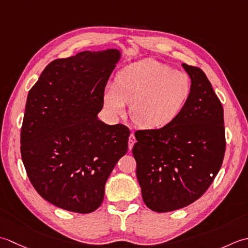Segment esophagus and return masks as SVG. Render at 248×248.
<instances>
[{"instance_id": "1", "label": "esophagus", "mask_w": 248, "mask_h": 248, "mask_svg": "<svg viewBox=\"0 0 248 248\" xmlns=\"http://www.w3.org/2000/svg\"><path fill=\"white\" fill-rule=\"evenodd\" d=\"M135 142H136L135 135H134V133H131L130 136H129V138H128V149H129V150L133 149V146H134Z\"/></svg>"}]
</instances>
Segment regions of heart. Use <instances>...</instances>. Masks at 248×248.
I'll return each instance as SVG.
<instances>
[{
  "instance_id": "b5f03b06",
  "label": "heart",
  "mask_w": 248,
  "mask_h": 248,
  "mask_svg": "<svg viewBox=\"0 0 248 248\" xmlns=\"http://www.w3.org/2000/svg\"><path fill=\"white\" fill-rule=\"evenodd\" d=\"M191 92L187 74L173 70L153 59H143L123 68L117 82L107 85L104 106L112 117L123 115L130 104V117L144 129L169 125L184 109Z\"/></svg>"
}]
</instances>
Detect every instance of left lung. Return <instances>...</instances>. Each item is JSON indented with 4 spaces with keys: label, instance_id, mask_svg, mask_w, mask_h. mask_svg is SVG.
I'll return each instance as SVG.
<instances>
[{
    "label": "left lung",
    "instance_id": "1",
    "mask_svg": "<svg viewBox=\"0 0 248 248\" xmlns=\"http://www.w3.org/2000/svg\"><path fill=\"white\" fill-rule=\"evenodd\" d=\"M191 92L172 123L138 130L133 154L144 203L164 213L187 206L210 187L223 164L224 109L205 74L183 63Z\"/></svg>",
    "mask_w": 248,
    "mask_h": 248
}]
</instances>
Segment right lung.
Returning a JSON list of instances; mask_svg holds the SVG:
<instances>
[{
    "mask_svg": "<svg viewBox=\"0 0 248 248\" xmlns=\"http://www.w3.org/2000/svg\"><path fill=\"white\" fill-rule=\"evenodd\" d=\"M121 57L106 49L54 60L30 90L21 157L34 188L58 208L81 214L98 209L106 182L127 152L129 129L97 117Z\"/></svg>",
    "mask_w": 248,
    "mask_h": 248,
    "instance_id": "obj_1",
    "label": "right lung"
}]
</instances>
